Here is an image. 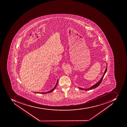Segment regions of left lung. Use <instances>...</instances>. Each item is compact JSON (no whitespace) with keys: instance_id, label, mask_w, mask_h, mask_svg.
<instances>
[{"instance_id":"1","label":"left lung","mask_w":127,"mask_h":127,"mask_svg":"<svg viewBox=\"0 0 127 127\" xmlns=\"http://www.w3.org/2000/svg\"><path fill=\"white\" fill-rule=\"evenodd\" d=\"M107 67H106V69L105 70V71H104V74L103 75V76L101 78V80H100L99 82H97V84H95V85L94 86H93L91 87V88H90L89 89H83L80 88H79V89H82V90H91V89H93L95 88H96V87H97L98 86H99V85L101 84V83L102 81V80H103V78L104 77V75L106 73V71H107Z\"/></svg>"}]
</instances>
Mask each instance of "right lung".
Listing matches in <instances>:
<instances>
[{
  "label": "right lung",
  "instance_id": "right-lung-1",
  "mask_svg": "<svg viewBox=\"0 0 127 127\" xmlns=\"http://www.w3.org/2000/svg\"><path fill=\"white\" fill-rule=\"evenodd\" d=\"M58 81H57V84H56V86H55V87L53 88V89H52V90H50V91H48V92H45V93H40V94H46V93H51V92H52V91H53L54 90V89H55V88H56V86H57V84H58Z\"/></svg>",
  "mask_w": 127,
  "mask_h": 127
}]
</instances>
